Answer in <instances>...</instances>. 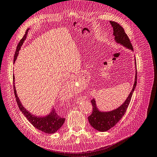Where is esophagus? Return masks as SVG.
I'll use <instances>...</instances> for the list:
<instances>
[{"mask_svg": "<svg viewBox=\"0 0 157 157\" xmlns=\"http://www.w3.org/2000/svg\"><path fill=\"white\" fill-rule=\"evenodd\" d=\"M75 82H76V80L71 79V80H70L69 82H68V84H69L70 86H74V85H75Z\"/></svg>", "mask_w": 157, "mask_h": 157, "instance_id": "34e87169", "label": "esophagus"}]
</instances>
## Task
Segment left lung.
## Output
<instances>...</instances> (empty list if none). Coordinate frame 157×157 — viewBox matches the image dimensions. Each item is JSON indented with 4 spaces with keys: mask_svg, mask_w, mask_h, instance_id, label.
Returning <instances> with one entry per match:
<instances>
[{
    "mask_svg": "<svg viewBox=\"0 0 157 157\" xmlns=\"http://www.w3.org/2000/svg\"><path fill=\"white\" fill-rule=\"evenodd\" d=\"M110 24L113 27V36L115 42L117 44H120L121 45L126 47L128 49L133 51L132 44L129 38L127 36L126 33H124V30L123 27L119 25L118 23L114 21H109ZM135 64L136 68V74L135 78V83L131 93L128 95L127 98L126 99L124 102L120 105L117 109L112 110L110 111H100L96 105V102L95 99H93L91 101L92 107H93V111L91 115L88 117V121L91 125L95 129L101 132L107 131L111 128L114 127L117 124L119 120L123 117L124 114L125 113L127 107L129 105L131 99L132 98V95L133 94L135 88L136 86V77H137V73H136V60L135 59Z\"/></svg>",
    "mask_w": 157,
    "mask_h": 157,
    "instance_id": "left-lung-1",
    "label": "left lung"
}]
</instances>
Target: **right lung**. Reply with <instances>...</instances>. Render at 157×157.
<instances>
[{
    "label": "right lung",
    "mask_w": 157,
    "mask_h": 157,
    "mask_svg": "<svg viewBox=\"0 0 157 157\" xmlns=\"http://www.w3.org/2000/svg\"><path fill=\"white\" fill-rule=\"evenodd\" d=\"M29 30V29H28L26 30L25 34L24 35L23 38L21 40V41L19 42L18 44L17 50H16V52H15L14 57V63L15 62L16 59L17 58L19 50H21V46H22L24 42H25V40L26 38V36L28 34ZM13 79H14V75H13ZM13 87H14V92L16 100H17V102L20 110L21 111L23 115L25 116V117L27 118V119L29 121V122L33 124L35 128H36L37 129L48 134L54 133V132L58 131V130H59V128H61V127L63 125L64 121H65V119L59 116V115L57 113V112L56 111V109L54 108L52 109V111L49 114L46 116H44V117H38V116L33 115L32 113H30L29 111L26 110L22 105V103L21 101H20V99L17 94V91H16L14 82Z\"/></svg>",
    "instance_id": "1"
}]
</instances>
